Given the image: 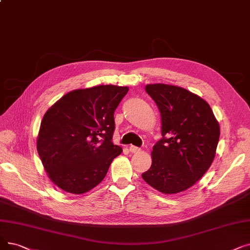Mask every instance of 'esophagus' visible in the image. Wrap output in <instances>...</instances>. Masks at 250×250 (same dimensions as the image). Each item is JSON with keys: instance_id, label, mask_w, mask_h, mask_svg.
Instances as JSON below:
<instances>
[{"instance_id": "1", "label": "esophagus", "mask_w": 250, "mask_h": 250, "mask_svg": "<svg viewBox=\"0 0 250 250\" xmlns=\"http://www.w3.org/2000/svg\"><path fill=\"white\" fill-rule=\"evenodd\" d=\"M128 150L132 152V153H138V152H140L141 151V149L139 148V147H136V146H134V145H131L128 147Z\"/></svg>"}]
</instances>
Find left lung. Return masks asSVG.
<instances>
[{"label": "left lung", "mask_w": 250, "mask_h": 250, "mask_svg": "<svg viewBox=\"0 0 250 250\" xmlns=\"http://www.w3.org/2000/svg\"><path fill=\"white\" fill-rule=\"evenodd\" d=\"M161 114L162 138L152 151V165L142 173L151 187L165 194L185 191L212 164L220 126L210 106L176 85H146Z\"/></svg>", "instance_id": "1"}]
</instances>
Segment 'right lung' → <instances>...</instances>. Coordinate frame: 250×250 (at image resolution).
<instances>
[{"label": "right lung", "mask_w": 250, "mask_h": 250, "mask_svg": "<svg viewBox=\"0 0 250 250\" xmlns=\"http://www.w3.org/2000/svg\"><path fill=\"white\" fill-rule=\"evenodd\" d=\"M127 91L112 84L75 90L46 112L37 148L49 178L59 188L82 194L103 181L123 151L112 143L114 111Z\"/></svg>", "instance_id": "right-lung-1"}]
</instances>
